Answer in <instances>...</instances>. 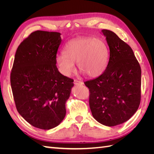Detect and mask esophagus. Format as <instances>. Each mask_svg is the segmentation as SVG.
Listing matches in <instances>:
<instances>
[{
	"label": "esophagus",
	"mask_w": 154,
	"mask_h": 154,
	"mask_svg": "<svg viewBox=\"0 0 154 154\" xmlns=\"http://www.w3.org/2000/svg\"><path fill=\"white\" fill-rule=\"evenodd\" d=\"M74 85H81L83 84V83L82 82L78 81L77 80H74Z\"/></svg>",
	"instance_id": "34e87169"
}]
</instances>
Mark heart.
Instances as JSON below:
<instances>
[{"instance_id": "obj_1", "label": "heart", "mask_w": 154, "mask_h": 154, "mask_svg": "<svg viewBox=\"0 0 154 154\" xmlns=\"http://www.w3.org/2000/svg\"><path fill=\"white\" fill-rule=\"evenodd\" d=\"M57 58L60 71L69 76L74 71L77 63L79 71L91 78H96L104 72L109 62V51L101 38L85 37L69 41Z\"/></svg>"}]
</instances>
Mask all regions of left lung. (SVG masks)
Instances as JSON below:
<instances>
[{
    "label": "left lung",
    "mask_w": 154,
    "mask_h": 154,
    "mask_svg": "<svg viewBox=\"0 0 154 154\" xmlns=\"http://www.w3.org/2000/svg\"><path fill=\"white\" fill-rule=\"evenodd\" d=\"M101 32L109 47V61L103 74L85 84L89 88L93 117L102 125L114 127L127 122L139 108L141 70L127 44L112 31Z\"/></svg>",
    "instance_id": "obj_1"
}]
</instances>
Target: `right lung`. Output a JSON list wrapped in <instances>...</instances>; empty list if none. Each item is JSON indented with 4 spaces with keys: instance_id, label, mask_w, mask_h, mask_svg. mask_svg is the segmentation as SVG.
Instances as JSON below:
<instances>
[{
    "instance_id": "add662e5",
    "label": "right lung",
    "mask_w": 154,
    "mask_h": 154,
    "mask_svg": "<svg viewBox=\"0 0 154 154\" xmlns=\"http://www.w3.org/2000/svg\"><path fill=\"white\" fill-rule=\"evenodd\" d=\"M60 32L36 31L18 46L10 76L17 109L33 127L49 130L66 114V103L74 86L56 66Z\"/></svg>"
}]
</instances>
